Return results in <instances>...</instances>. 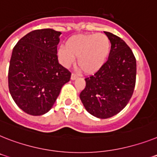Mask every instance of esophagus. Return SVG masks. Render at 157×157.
<instances>
[{"label": "esophagus", "instance_id": "1", "mask_svg": "<svg viewBox=\"0 0 157 157\" xmlns=\"http://www.w3.org/2000/svg\"><path fill=\"white\" fill-rule=\"evenodd\" d=\"M77 77H78V76H77V75L75 74V73H73V72H72V75H71V80H76V79L77 78Z\"/></svg>", "mask_w": 157, "mask_h": 157}]
</instances>
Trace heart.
Segmentation results:
<instances>
[{"instance_id":"1","label":"heart","mask_w":157,"mask_h":157,"mask_svg":"<svg viewBox=\"0 0 157 157\" xmlns=\"http://www.w3.org/2000/svg\"><path fill=\"white\" fill-rule=\"evenodd\" d=\"M111 52V41L104 33L76 35L60 46L57 52L60 62L69 67L77 56V64L88 74L97 72L107 61Z\"/></svg>"}]
</instances>
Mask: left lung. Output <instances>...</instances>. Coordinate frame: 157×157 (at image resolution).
I'll return each mask as SVG.
<instances>
[{
  "label": "left lung",
  "instance_id": "obj_1",
  "mask_svg": "<svg viewBox=\"0 0 157 157\" xmlns=\"http://www.w3.org/2000/svg\"><path fill=\"white\" fill-rule=\"evenodd\" d=\"M111 41V52L102 68L85 79L80 94L85 109L93 116L106 119L125 107L136 85V62L131 48L121 37L105 32Z\"/></svg>",
  "mask_w": 157,
  "mask_h": 157
}]
</instances>
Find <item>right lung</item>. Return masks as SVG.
Masks as SVG:
<instances>
[{"mask_svg":"<svg viewBox=\"0 0 157 157\" xmlns=\"http://www.w3.org/2000/svg\"><path fill=\"white\" fill-rule=\"evenodd\" d=\"M61 33L52 29L32 31L14 46L8 74L9 93L18 107L33 116L52 109L71 72L58 62Z\"/></svg>","mask_w":157,"mask_h":157,"instance_id":"right-lung-1","label":"right lung"}]
</instances>
